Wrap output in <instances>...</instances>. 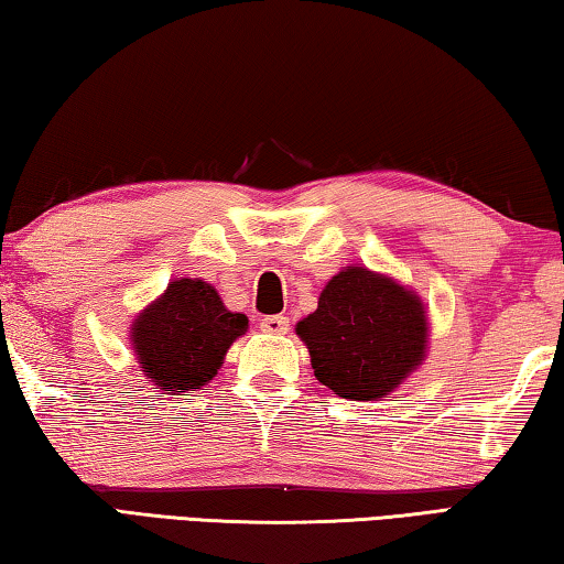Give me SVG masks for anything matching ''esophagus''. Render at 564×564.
Returning a JSON list of instances; mask_svg holds the SVG:
<instances>
[{"instance_id":"esophagus-1","label":"esophagus","mask_w":564,"mask_h":564,"mask_svg":"<svg viewBox=\"0 0 564 564\" xmlns=\"http://www.w3.org/2000/svg\"><path fill=\"white\" fill-rule=\"evenodd\" d=\"M289 318L285 316H265L261 321V330L263 333H271V336H283V333H289Z\"/></svg>"}]
</instances>
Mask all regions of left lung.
I'll list each match as a JSON object with an SVG mask.
<instances>
[{
    "instance_id": "left-lung-1",
    "label": "left lung",
    "mask_w": 564,
    "mask_h": 564,
    "mask_svg": "<svg viewBox=\"0 0 564 564\" xmlns=\"http://www.w3.org/2000/svg\"><path fill=\"white\" fill-rule=\"evenodd\" d=\"M313 373L348 400H380L423 366L431 321L420 295L360 263L340 269L318 308L295 323Z\"/></svg>"
}]
</instances>
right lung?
<instances>
[{"label": "right lung", "mask_w": 564, "mask_h": 564, "mask_svg": "<svg viewBox=\"0 0 564 564\" xmlns=\"http://www.w3.org/2000/svg\"><path fill=\"white\" fill-rule=\"evenodd\" d=\"M248 318L228 311L204 279H174L131 321L129 340L141 373L171 395L202 390L224 366L228 348L246 336Z\"/></svg>", "instance_id": "obj_1"}]
</instances>
